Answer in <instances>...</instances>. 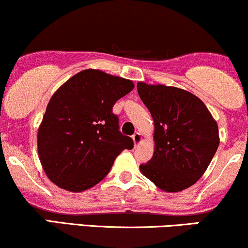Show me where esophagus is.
Instances as JSON below:
<instances>
[{"label": "esophagus", "instance_id": "34e87169", "mask_svg": "<svg viewBox=\"0 0 248 248\" xmlns=\"http://www.w3.org/2000/svg\"><path fill=\"white\" fill-rule=\"evenodd\" d=\"M133 140H134V143H135V145H139L142 141V135L140 133H135L133 135Z\"/></svg>", "mask_w": 248, "mask_h": 248}]
</instances>
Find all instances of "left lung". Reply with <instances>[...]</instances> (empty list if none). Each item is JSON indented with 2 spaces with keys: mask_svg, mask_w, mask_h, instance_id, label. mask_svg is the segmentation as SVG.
Segmentation results:
<instances>
[{
  "mask_svg": "<svg viewBox=\"0 0 248 248\" xmlns=\"http://www.w3.org/2000/svg\"><path fill=\"white\" fill-rule=\"evenodd\" d=\"M155 122V153L143 174L165 192L188 188L203 175L219 144L218 126L207 106L188 91L137 83Z\"/></svg>",
  "mask_w": 248,
  "mask_h": 248,
  "instance_id": "obj_1",
  "label": "left lung"
}]
</instances>
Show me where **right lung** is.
Masks as SVG:
<instances>
[{"label": "right lung", "instance_id": "1", "mask_svg": "<svg viewBox=\"0 0 248 248\" xmlns=\"http://www.w3.org/2000/svg\"><path fill=\"white\" fill-rule=\"evenodd\" d=\"M134 89L132 80L100 70L79 71L50 98L38 132V154L60 188L83 192L103 180L115 158L134 148L112 112Z\"/></svg>", "mask_w": 248, "mask_h": 248}]
</instances>
